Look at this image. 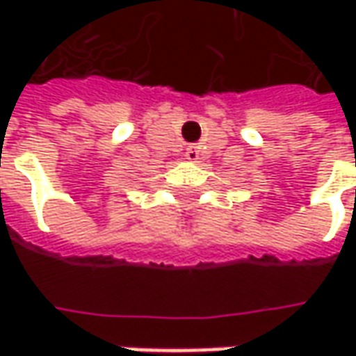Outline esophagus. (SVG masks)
I'll use <instances>...</instances> for the list:
<instances>
[{
	"label": "esophagus",
	"instance_id": "1",
	"mask_svg": "<svg viewBox=\"0 0 356 356\" xmlns=\"http://www.w3.org/2000/svg\"><path fill=\"white\" fill-rule=\"evenodd\" d=\"M184 156H186V160H190V162H198L200 160L198 148H196V146H188V148H186Z\"/></svg>",
	"mask_w": 356,
	"mask_h": 356
}]
</instances>
